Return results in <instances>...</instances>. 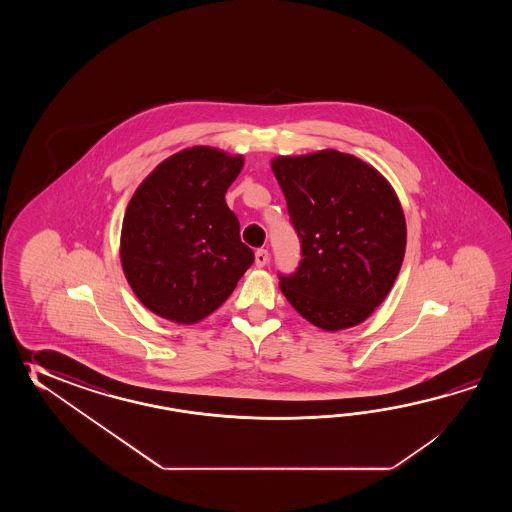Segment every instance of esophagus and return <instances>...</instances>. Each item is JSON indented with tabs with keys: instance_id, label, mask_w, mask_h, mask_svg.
Listing matches in <instances>:
<instances>
[{
	"instance_id": "esophagus-1",
	"label": "esophagus",
	"mask_w": 512,
	"mask_h": 512,
	"mask_svg": "<svg viewBox=\"0 0 512 512\" xmlns=\"http://www.w3.org/2000/svg\"><path fill=\"white\" fill-rule=\"evenodd\" d=\"M267 261H269V252L265 251V249H258L256 254H254V263H256V267H265V265H267Z\"/></svg>"
}]
</instances>
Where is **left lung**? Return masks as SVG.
I'll return each instance as SVG.
<instances>
[{
	"instance_id": "left-lung-1",
	"label": "left lung",
	"mask_w": 512,
	"mask_h": 512,
	"mask_svg": "<svg viewBox=\"0 0 512 512\" xmlns=\"http://www.w3.org/2000/svg\"><path fill=\"white\" fill-rule=\"evenodd\" d=\"M302 260L280 274L289 304L313 326L364 322L403 265L406 221L392 185L373 166L337 150L272 159Z\"/></svg>"
}]
</instances>
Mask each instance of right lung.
Segmentation results:
<instances>
[{"label": "right lung", "instance_id": "1", "mask_svg": "<svg viewBox=\"0 0 512 512\" xmlns=\"http://www.w3.org/2000/svg\"><path fill=\"white\" fill-rule=\"evenodd\" d=\"M241 155L210 146L174 153L128 203L120 261L133 293L155 315L196 324L229 298L254 261L225 194Z\"/></svg>", "mask_w": 512, "mask_h": 512}]
</instances>
